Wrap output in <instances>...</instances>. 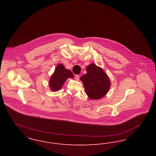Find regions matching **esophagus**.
<instances>
[{
    "label": "esophagus",
    "instance_id": "esophagus-1",
    "mask_svg": "<svg viewBox=\"0 0 156 156\" xmlns=\"http://www.w3.org/2000/svg\"><path fill=\"white\" fill-rule=\"evenodd\" d=\"M75 80H76V81H79V80H80V75H75Z\"/></svg>",
    "mask_w": 156,
    "mask_h": 156
}]
</instances>
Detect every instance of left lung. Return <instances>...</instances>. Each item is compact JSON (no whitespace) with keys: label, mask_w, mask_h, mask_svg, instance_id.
<instances>
[{"label":"left lung","mask_w":156,"mask_h":156,"mask_svg":"<svg viewBox=\"0 0 156 156\" xmlns=\"http://www.w3.org/2000/svg\"><path fill=\"white\" fill-rule=\"evenodd\" d=\"M86 74L80 78L85 92L91 99H99L104 97L110 88V81L103 69L91 64L87 68Z\"/></svg>","instance_id":"1"}]
</instances>
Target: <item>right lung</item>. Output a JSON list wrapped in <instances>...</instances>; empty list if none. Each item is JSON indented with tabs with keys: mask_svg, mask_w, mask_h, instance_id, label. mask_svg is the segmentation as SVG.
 Masks as SVG:
<instances>
[{
	"mask_svg": "<svg viewBox=\"0 0 156 156\" xmlns=\"http://www.w3.org/2000/svg\"><path fill=\"white\" fill-rule=\"evenodd\" d=\"M68 78H74L72 72L66 69L63 65H58L50 80L49 86L50 88L54 91L58 90Z\"/></svg>",
	"mask_w": 156,
	"mask_h": 156,
	"instance_id": "add662e5",
	"label": "right lung"
}]
</instances>
